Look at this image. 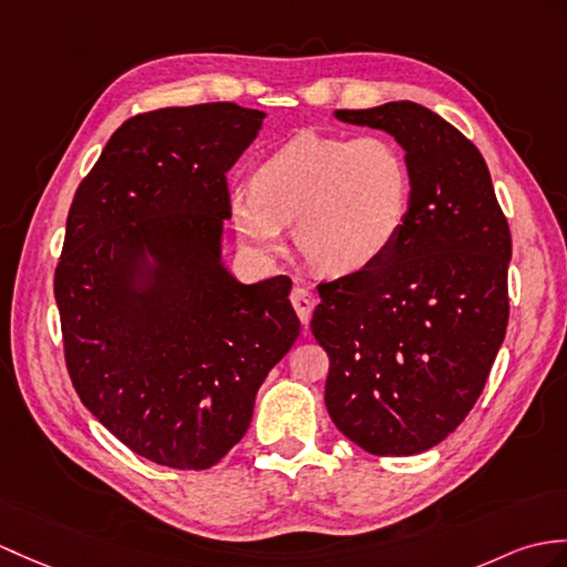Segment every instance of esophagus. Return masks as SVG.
Segmentation results:
<instances>
[{
	"instance_id": "34e87169",
	"label": "esophagus",
	"mask_w": 567,
	"mask_h": 567,
	"mask_svg": "<svg viewBox=\"0 0 567 567\" xmlns=\"http://www.w3.org/2000/svg\"><path fill=\"white\" fill-rule=\"evenodd\" d=\"M289 301H292V307H295V311L299 316V321L307 326L309 319H311V311L316 307V295L311 292V289H307V287H295L292 295H289Z\"/></svg>"
}]
</instances>
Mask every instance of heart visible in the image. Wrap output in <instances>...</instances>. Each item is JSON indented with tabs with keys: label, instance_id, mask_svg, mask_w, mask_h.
<instances>
[{
	"label": "heart",
	"instance_id": "obj_1",
	"mask_svg": "<svg viewBox=\"0 0 567 567\" xmlns=\"http://www.w3.org/2000/svg\"><path fill=\"white\" fill-rule=\"evenodd\" d=\"M411 207V171L386 137L299 133L262 159L254 186L229 193V219L246 246L278 256L287 224L316 270L343 275L384 256Z\"/></svg>",
	"mask_w": 567,
	"mask_h": 567
}]
</instances>
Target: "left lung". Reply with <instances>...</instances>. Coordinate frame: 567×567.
Returning <instances> with one entry per match:
<instances>
[{
  "label": "left lung",
  "instance_id": "8db88e82",
  "mask_svg": "<svg viewBox=\"0 0 567 567\" xmlns=\"http://www.w3.org/2000/svg\"><path fill=\"white\" fill-rule=\"evenodd\" d=\"M405 152L411 207L399 239L319 285L311 333L328 352L326 408L377 456L440 444L476 405L509 316L512 236L476 144L413 101L336 111Z\"/></svg>",
  "mask_w": 567,
  "mask_h": 567
}]
</instances>
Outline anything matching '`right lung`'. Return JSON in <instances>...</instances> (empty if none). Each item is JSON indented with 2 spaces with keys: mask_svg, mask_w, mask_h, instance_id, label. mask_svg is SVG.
<instances>
[{
  "mask_svg": "<svg viewBox=\"0 0 567 567\" xmlns=\"http://www.w3.org/2000/svg\"><path fill=\"white\" fill-rule=\"evenodd\" d=\"M266 113L159 109L115 130L79 183L55 270L79 399L135 454L215 466L299 336L285 275L241 285L221 266L227 171Z\"/></svg>",
  "mask_w": 567,
  "mask_h": 567,
  "instance_id": "right-lung-1",
  "label": "right lung"
}]
</instances>
